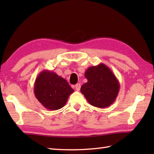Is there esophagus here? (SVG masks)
<instances>
[{"mask_svg": "<svg viewBox=\"0 0 154 154\" xmlns=\"http://www.w3.org/2000/svg\"><path fill=\"white\" fill-rule=\"evenodd\" d=\"M75 89H76V91H79L80 90V89H81V84L80 83H77V84L75 85Z\"/></svg>", "mask_w": 154, "mask_h": 154, "instance_id": "esophagus-1", "label": "esophagus"}]
</instances>
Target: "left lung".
Instances as JSON below:
<instances>
[{"mask_svg":"<svg viewBox=\"0 0 154 154\" xmlns=\"http://www.w3.org/2000/svg\"><path fill=\"white\" fill-rule=\"evenodd\" d=\"M87 82L81 87V92L88 102L95 107L106 108L116 100L120 83L115 75L104 63L90 67L85 73Z\"/></svg>","mask_w":154,"mask_h":154,"instance_id":"obj_1","label":"left lung"}]
</instances>
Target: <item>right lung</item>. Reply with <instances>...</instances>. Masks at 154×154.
Instances as JSON below:
<instances>
[{
  "mask_svg": "<svg viewBox=\"0 0 154 154\" xmlns=\"http://www.w3.org/2000/svg\"><path fill=\"white\" fill-rule=\"evenodd\" d=\"M74 90L67 81L55 72L44 70L35 81L34 92L38 100L45 109L56 110L66 104Z\"/></svg>",
  "mask_w": 154,
  "mask_h": 154,
  "instance_id": "right-lung-1",
  "label": "right lung"
}]
</instances>
